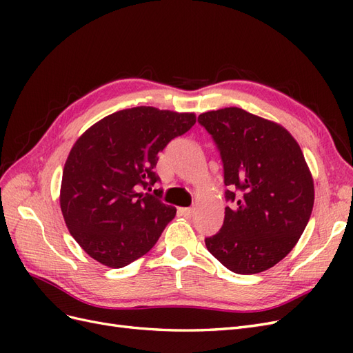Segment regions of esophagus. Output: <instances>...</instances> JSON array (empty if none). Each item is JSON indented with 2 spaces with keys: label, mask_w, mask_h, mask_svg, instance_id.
Returning <instances> with one entry per match:
<instances>
[{
  "label": "esophagus",
  "mask_w": 353,
  "mask_h": 353,
  "mask_svg": "<svg viewBox=\"0 0 353 353\" xmlns=\"http://www.w3.org/2000/svg\"><path fill=\"white\" fill-rule=\"evenodd\" d=\"M178 212H179V215H183L184 218H191V216H193V213H194V210L191 208H179Z\"/></svg>",
  "instance_id": "1"
}]
</instances>
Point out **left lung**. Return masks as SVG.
Wrapping results in <instances>:
<instances>
[{
  "instance_id": "8db88e82",
  "label": "left lung",
  "mask_w": 353,
  "mask_h": 353,
  "mask_svg": "<svg viewBox=\"0 0 353 353\" xmlns=\"http://www.w3.org/2000/svg\"><path fill=\"white\" fill-rule=\"evenodd\" d=\"M228 187L223 225L208 250L236 274H259L292 252L311 218L314 178L301 145L280 123L239 108L205 112Z\"/></svg>"
}]
</instances>
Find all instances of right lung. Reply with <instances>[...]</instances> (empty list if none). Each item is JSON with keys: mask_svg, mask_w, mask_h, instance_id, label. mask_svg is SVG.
I'll return each mask as SVG.
<instances>
[{"mask_svg": "<svg viewBox=\"0 0 353 353\" xmlns=\"http://www.w3.org/2000/svg\"><path fill=\"white\" fill-rule=\"evenodd\" d=\"M196 123L194 113L150 105L114 112L73 144L63 168L60 209L72 237L92 259L122 268L150 250L176 209L154 194L157 156Z\"/></svg>", "mask_w": 353, "mask_h": 353, "instance_id": "1", "label": "right lung"}]
</instances>
